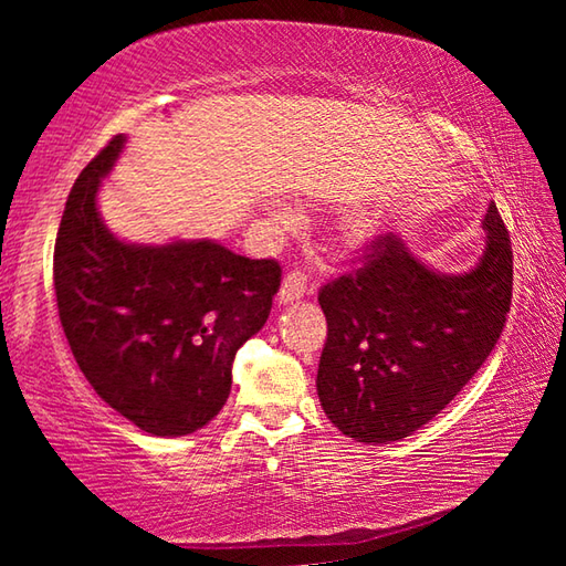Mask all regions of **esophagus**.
Segmentation results:
<instances>
[{"label": "esophagus", "mask_w": 566, "mask_h": 566, "mask_svg": "<svg viewBox=\"0 0 566 566\" xmlns=\"http://www.w3.org/2000/svg\"><path fill=\"white\" fill-rule=\"evenodd\" d=\"M310 292L312 290L306 286V276L302 272H292V274L284 276L276 300H280V304H292V302L304 300V294H310Z\"/></svg>", "instance_id": "esophagus-1"}]
</instances>
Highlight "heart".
Listing matches in <instances>:
<instances>
[{
    "label": "heart",
    "instance_id": "heart-1",
    "mask_svg": "<svg viewBox=\"0 0 566 566\" xmlns=\"http://www.w3.org/2000/svg\"><path fill=\"white\" fill-rule=\"evenodd\" d=\"M359 237H361V239H364V237H367V232H361V234H359Z\"/></svg>",
    "mask_w": 566,
    "mask_h": 566
}]
</instances>
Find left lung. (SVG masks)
I'll return each mask as SVG.
<instances>
[{
    "label": "left lung",
    "instance_id": "obj_1",
    "mask_svg": "<svg viewBox=\"0 0 566 566\" xmlns=\"http://www.w3.org/2000/svg\"><path fill=\"white\" fill-rule=\"evenodd\" d=\"M467 272H439L405 239H379L354 274L319 292L327 317L317 371L324 415L364 444L417 432L490 357L512 304V242L496 205Z\"/></svg>",
    "mask_w": 566,
    "mask_h": 566
}]
</instances>
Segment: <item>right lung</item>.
Returning <instances> with one entry per match:
<instances>
[{
	"label": "right lung",
	"mask_w": 566,
	"mask_h": 566,
	"mask_svg": "<svg viewBox=\"0 0 566 566\" xmlns=\"http://www.w3.org/2000/svg\"><path fill=\"white\" fill-rule=\"evenodd\" d=\"M117 134L74 181L54 244L60 319L102 401L155 437L207 427L232 389L234 354L264 327L282 270L217 239L127 242L104 224Z\"/></svg>",
	"instance_id": "1"
}]
</instances>
